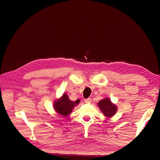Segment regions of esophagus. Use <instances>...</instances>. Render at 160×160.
<instances>
[{"label":"esophagus","mask_w":160,"mask_h":160,"mask_svg":"<svg viewBox=\"0 0 160 160\" xmlns=\"http://www.w3.org/2000/svg\"><path fill=\"white\" fill-rule=\"evenodd\" d=\"M84 101L86 103H91V98H88V99H85Z\"/></svg>","instance_id":"1"}]
</instances>
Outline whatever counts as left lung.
<instances>
[{"instance_id": "1", "label": "left lung", "mask_w": 160, "mask_h": 160, "mask_svg": "<svg viewBox=\"0 0 160 160\" xmlns=\"http://www.w3.org/2000/svg\"><path fill=\"white\" fill-rule=\"evenodd\" d=\"M98 106L106 117H111L116 113V111H117L116 106L111 103V101L108 98L99 101Z\"/></svg>"}]
</instances>
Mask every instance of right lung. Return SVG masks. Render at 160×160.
<instances>
[{
    "mask_svg": "<svg viewBox=\"0 0 160 160\" xmlns=\"http://www.w3.org/2000/svg\"><path fill=\"white\" fill-rule=\"evenodd\" d=\"M79 102V100L77 99L75 102L71 101L68 96L63 94L61 99L57 101L54 103V108L58 113L61 115L66 116L71 113L72 109Z\"/></svg>",
    "mask_w": 160,
    "mask_h": 160,
    "instance_id": "add662e5",
    "label": "right lung"
}]
</instances>
